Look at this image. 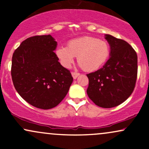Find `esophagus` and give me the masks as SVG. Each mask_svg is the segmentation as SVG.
<instances>
[{
  "mask_svg": "<svg viewBox=\"0 0 149 149\" xmlns=\"http://www.w3.org/2000/svg\"><path fill=\"white\" fill-rule=\"evenodd\" d=\"M71 74H72L73 78H74V79H76V78H77V77L79 76L80 73H77V72H72V73H71Z\"/></svg>",
  "mask_w": 149,
  "mask_h": 149,
  "instance_id": "esophagus-1",
  "label": "esophagus"
}]
</instances>
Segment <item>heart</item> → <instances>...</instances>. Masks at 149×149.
I'll use <instances>...</instances> for the list:
<instances>
[{
	"label": "heart",
	"instance_id": "1",
	"mask_svg": "<svg viewBox=\"0 0 149 149\" xmlns=\"http://www.w3.org/2000/svg\"><path fill=\"white\" fill-rule=\"evenodd\" d=\"M61 64L69 68L77 57V61L85 71H94L105 64L110 54V47L107 41L92 36L73 39L68 47L60 45L55 51Z\"/></svg>",
	"mask_w": 149,
	"mask_h": 149
}]
</instances>
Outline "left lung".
Instances as JSON below:
<instances>
[{
	"mask_svg": "<svg viewBox=\"0 0 149 149\" xmlns=\"http://www.w3.org/2000/svg\"><path fill=\"white\" fill-rule=\"evenodd\" d=\"M111 47L110 58L103 67L87 74V94L96 105L112 108L132 95L137 78V54L124 40L106 34Z\"/></svg>",
	"mask_w": 149,
	"mask_h": 149,
	"instance_id": "1",
	"label": "left lung"
}]
</instances>
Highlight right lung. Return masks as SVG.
I'll return each instance as SVG.
<instances>
[{"label": "right lung", "mask_w": 149, "mask_h": 149, "mask_svg": "<svg viewBox=\"0 0 149 149\" xmlns=\"http://www.w3.org/2000/svg\"><path fill=\"white\" fill-rule=\"evenodd\" d=\"M57 42L50 35L26 39L15 50L11 76L17 92L31 105L41 109L57 106L73 82L54 50Z\"/></svg>", "instance_id": "obj_1"}]
</instances>
